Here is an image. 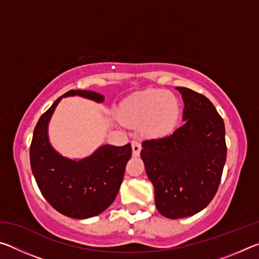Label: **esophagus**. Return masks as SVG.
<instances>
[{"label":"esophagus","instance_id":"esophagus-1","mask_svg":"<svg viewBox=\"0 0 259 259\" xmlns=\"http://www.w3.org/2000/svg\"><path fill=\"white\" fill-rule=\"evenodd\" d=\"M131 146H133L134 156H138L140 151H142V144H140L138 140H133V143H131Z\"/></svg>","mask_w":259,"mask_h":259}]
</instances>
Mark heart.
Segmentation results:
<instances>
[{"instance_id":"b5f03b06","label":"heart","mask_w":259,"mask_h":259,"mask_svg":"<svg viewBox=\"0 0 259 259\" xmlns=\"http://www.w3.org/2000/svg\"><path fill=\"white\" fill-rule=\"evenodd\" d=\"M121 119L125 124L139 126L150 137L168 135L177 123L179 104L172 94L147 89L131 95L120 107Z\"/></svg>"}]
</instances>
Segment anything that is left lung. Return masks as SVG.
<instances>
[{
    "label": "left lung",
    "instance_id": "left-lung-1",
    "mask_svg": "<svg viewBox=\"0 0 259 259\" xmlns=\"http://www.w3.org/2000/svg\"><path fill=\"white\" fill-rule=\"evenodd\" d=\"M177 90L184 124L163 138L144 140L140 152L156 208L171 219L193 216L211 202L227 154L224 120L212 103L187 88Z\"/></svg>",
    "mask_w": 259,
    "mask_h": 259
}]
</instances>
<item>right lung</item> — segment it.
I'll list each match as a JSON object with an SVG mask.
<instances>
[{"label": "right lung", "instance_id": "right-lung-1", "mask_svg": "<svg viewBox=\"0 0 259 259\" xmlns=\"http://www.w3.org/2000/svg\"><path fill=\"white\" fill-rule=\"evenodd\" d=\"M75 95L98 103L104 100L102 95L85 90H69L61 97ZM61 97L35 125L29 147L32 171L42 195L57 211L77 219L97 216L115 200L133 148L130 144L105 145L81 161L59 155L48 140L47 128Z\"/></svg>", "mask_w": 259, "mask_h": 259}]
</instances>
